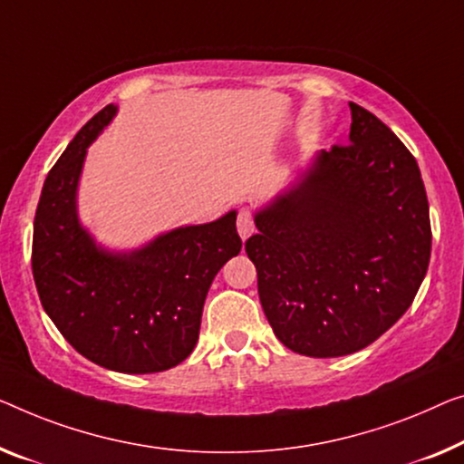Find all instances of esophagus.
I'll return each instance as SVG.
<instances>
[{
    "label": "esophagus",
    "instance_id": "obj_1",
    "mask_svg": "<svg viewBox=\"0 0 464 464\" xmlns=\"http://www.w3.org/2000/svg\"><path fill=\"white\" fill-rule=\"evenodd\" d=\"M237 231H239V237L244 239V241L254 233V218H252V212L250 210H246V208L239 210Z\"/></svg>",
    "mask_w": 464,
    "mask_h": 464
}]
</instances>
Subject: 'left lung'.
Returning a JSON list of instances; mask_svg holds the SVG:
<instances>
[{
    "instance_id": "obj_1",
    "label": "left lung",
    "mask_w": 464,
    "mask_h": 464,
    "mask_svg": "<svg viewBox=\"0 0 464 464\" xmlns=\"http://www.w3.org/2000/svg\"><path fill=\"white\" fill-rule=\"evenodd\" d=\"M348 145L319 151L254 212L246 241L262 310L283 345L313 358L358 352L402 316L431 256L419 164L350 102Z\"/></svg>"
}]
</instances>
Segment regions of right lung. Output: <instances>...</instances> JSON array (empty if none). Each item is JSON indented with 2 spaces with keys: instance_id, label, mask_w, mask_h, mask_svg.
<instances>
[{
  "instance_id": "add662e5",
  "label": "right lung",
  "mask_w": 464,
  "mask_h": 464,
  "mask_svg": "<svg viewBox=\"0 0 464 464\" xmlns=\"http://www.w3.org/2000/svg\"><path fill=\"white\" fill-rule=\"evenodd\" d=\"M106 106L68 143L41 191L33 229L39 300L66 342L119 372H160L188 358L212 279L241 250L231 210L206 225L160 233L129 252L106 250L79 220L87 148L114 119Z\"/></svg>"
}]
</instances>
